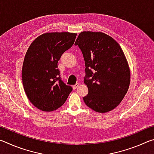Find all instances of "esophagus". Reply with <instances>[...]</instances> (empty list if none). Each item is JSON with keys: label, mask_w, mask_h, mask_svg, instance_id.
Masks as SVG:
<instances>
[{"label": "esophagus", "mask_w": 154, "mask_h": 154, "mask_svg": "<svg viewBox=\"0 0 154 154\" xmlns=\"http://www.w3.org/2000/svg\"><path fill=\"white\" fill-rule=\"evenodd\" d=\"M79 83H76V84H75V85H72V88H73V89H74V90H75V89H77V87H78V86H79Z\"/></svg>", "instance_id": "1"}]
</instances>
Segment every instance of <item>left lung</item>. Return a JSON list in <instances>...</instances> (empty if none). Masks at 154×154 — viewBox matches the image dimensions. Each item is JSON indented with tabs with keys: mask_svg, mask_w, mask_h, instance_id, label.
<instances>
[{
	"mask_svg": "<svg viewBox=\"0 0 154 154\" xmlns=\"http://www.w3.org/2000/svg\"><path fill=\"white\" fill-rule=\"evenodd\" d=\"M83 56L84 83L88 94L83 101L98 113L113 110L128 90L130 72L123 51L116 40L100 32H81L75 43Z\"/></svg>",
	"mask_w": 154,
	"mask_h": 154,
	"instance_id": "obj_1",
	"label": "left lung"
}]
</instances>
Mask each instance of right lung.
Segmentation results:
<instances>
[{
    "mask_svg": "<svg viewBox=\"0 0 154 154\" xmlns=\"http://www.w3.org/2000/svg\"><path fill=\"white\" fill-rule=\"evenodd\" d=\"M76 33L48 32L38 36L26 54L22 83L28 100L43 111L64 105L72 88L62 82L58 62L74 44Z\"/></svg>",
    "mask_w": 154,
    "mask_h": 154,
    "instance_id": "add662e5",
    "label": "right lung"
}]
</instances>
